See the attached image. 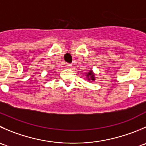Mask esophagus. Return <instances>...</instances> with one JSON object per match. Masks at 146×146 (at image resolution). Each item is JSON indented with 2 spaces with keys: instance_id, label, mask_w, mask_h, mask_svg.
<instances>
[{
  "instance_id": "obj_1",
  "label": "esophagus",
  "mask_w": 146,
  "mask_h": 146,
  "mask_svg": "<svg viewBox=\"0 0 146 146\" xmlns=\"http://www.w3.org/2000/svg\"><path fill=\"white\" fill-rule=\"evenodd\" d=\"M66 67H67L68 68H70L72 67V65L70 64V63H67V65H66Z\"/></svg>"
}]
</instances>
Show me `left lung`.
Listing matches in <instances>:
<instances>
[{
	"label": "left lung",
	"mask_w": 146,
	"mask_h": 146,
	"mask_svg": "<svg viewBox=\"0 0 146 146\" xmlns=\"http://www.w3.org/2000/svg\"><path fill=\"white\" fill-rule=\"evenodd\" d=\"M87 76H88H88H90V78H88L89 80H90V79H91L92 80H95L94 76H93V73H92L91 70H90V72H89V73H88Z\"/></svg>",
	"instance_id": "1"
}]
</instances>
